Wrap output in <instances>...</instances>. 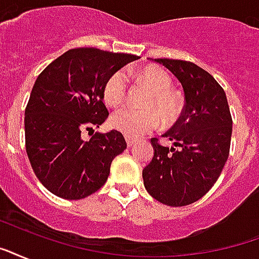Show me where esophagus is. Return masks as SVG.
I'll list each match as a JSON object with an SVG mask.
<instances>
[{
	"instance_id": "1",
	"label": "esophagus",
	"mask_w": 259,
	"mask_h": 259,
	"mask_svg": "<svg viewBox=\"0 0 259 259\" xmlns=\"http://www.w3.org/2000/svg\"><path fill=\"white\" fill-rule=\"evenodd\" d=\"M137 143V140H134V138H130V137H126V144H127V147L132 148L134 144Z\"/></svg>"
}]
</instances>
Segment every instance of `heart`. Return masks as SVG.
Wrapping results in <instances>:
<instances>
[{
	"label": "heart",
	"mask_w": 259,
	"mask_h": 259,
	"mask_svg": "<svg viewBox=\"0 0 259 259\" xmlns=\"http://www.w3.org/2000/svg\"><path fill=\"white\" fill-rule=\"evenodd\" d=\"M140 81L151 90V96L147 100V110L123 108L111 116V126L127 137H140L149 133L159 126V115L165 123H171L181 114V102L171 92L172 78L167 70L157 66H145L134 73ZM127 95V77L122 70L114 72L103 85L102 96L104 103L110 107H119L123 104ZM152 108H155L152 110Z\"/></svg>",
	"instance_id": "b5f03b06"
}]
</instances>
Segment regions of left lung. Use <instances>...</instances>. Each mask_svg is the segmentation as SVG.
Instances as JSON below:
<instances>
[{"instance_id": "left-lung-1", "label": "left lung", "mask_w": 259, "mask_h": 259, "mask_svg": "<svg viewBox=\"0 0 259 259\" xmlns=\"http://www.w3.org/2000/svg\"><path fill=\"white\" fill-rule=\"evenodd\" d=\"M181 81L185 107L163 134L175 147L151 138L155 153L143 169L149 194L168 206H185L202 198L220 177L231 147L232 116L222 85L189 61L155 58Z\"/></svg>"}]
</instances>
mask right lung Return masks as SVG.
<instances>
[{"label":"right lung","mask_w":259,"mask_h":259,"mask_svg":"<svg viewBox=\"0 0 259 259\" xmlns=\"http://www.w3.org/2000/svg\"><path fill=\"white\" fill-rule=\"evenodd\" d=\"M137 55L94 47L72 49L39 76L25 107V151L43 186L65 200L98 191L110 175L114 157L126 149L122 133H95L108 116L102 91L108 77Z\"/></svg>","instance_id":"obj_1"}]
</instances>
